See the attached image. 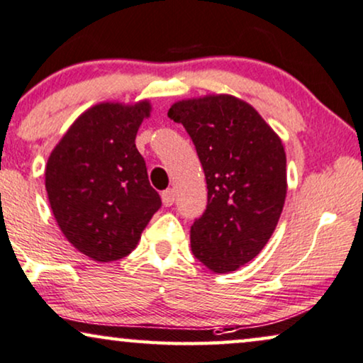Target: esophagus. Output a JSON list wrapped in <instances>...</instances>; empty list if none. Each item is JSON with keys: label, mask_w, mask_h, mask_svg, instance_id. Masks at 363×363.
<instances>
[{"label": "esophagus", "mask_w": 363, "mask_h": 363, "mask_svg": "<svg viewBox=\"0 0 363 363\" xmlns=\"http://www.w3.org/2000/svg\"><path fill=\"white\" fill-rule=\"evenodd\" d=\"M161 197H162V204L166 206V207H169V206H172L174 204V199H176V197H174V191L172 189H166L161 194Z\"/></svg>", "instance_id": "34e87169"}]
</instances>
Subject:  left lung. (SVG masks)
Returning a JSON list of instances; mask_svg holds the SVG:
<instances>
[{
    "label": "left lung",
    "instance_id": "8db88e82",
    "mask_svg": "<svg viewBox=\"0 0 363 363\" xmlns=\"http://www.w3.org/2000/svg\"><path fill=\"white\" fill-rule=\"evenodd\" d=\"M186 128L207 182V207L191 227V249L216 274L238 270L269 242L287 194L286 151L245 101L209 94L167 113Z\"/></svg>",
    "mask_w": 363,
    "mask_h": 363
}]
</instances>
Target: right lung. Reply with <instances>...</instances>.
Segmentation results:
<instances>
[{
  "label": "right lung",
  "mask_w": 363,
  "mask_h": 363,
  "mask_svg": "<svg viewBox=\"0 0 363 363\" xmlns=\"http://www.w3.org/2000/svg\"><path fill=\"white\" fill-rule=\"evenodd\" d=\"M149 101L99 103L77 118L46 164L51 211L65 238L98 262L131 254L161 207L136 134Z\"/></svg>",
  "instance_id": "obj_1"
}]
</instances>
